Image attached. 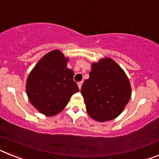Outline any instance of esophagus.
<instances>
[{
    "label": "esophagus",
    "mask_w": 159,
    "mask_h": 159,
    "mask_svg": "<svg viewBox=\"0 0 159 159\" xmlns=\"http://www.w3.org/2000/svg\"><path fill=\"white\" fill-rule=\"evenodd\" d=\"M82 84H83L82 81H81V82H79L78 83V87H79V88H80V89L81 87H82Z\"/></svg>",
    "instance_id": "obj_1"
}]
</instances>
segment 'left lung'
<instances>
[{"label": "left lung", "instance_id": "1", "mask_svg": "<svg viewBox=\"0 0 159 159\" xmlns=\"http://www.w3.org/2000/svg\"><path fill=\"white\" fill-rule=\"evenodd\" d=\"M81 94L90 117L98 122L112 120L122 113L131 96L126 73L111 58L92 64L89 78L84 81Z\"/></svg>", "mask_w": 159, "mask_h": 159}]
</instances>
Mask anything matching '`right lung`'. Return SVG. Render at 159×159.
<instances>
[{
    "mask_svg": "<svg viewBox=\"0 0 159 159\" xmlns=\"http://www.w3.org/2000/svg\"><path fill=\"white\" fill-rule=\"evenodd\" d=\"M68 58L54 50L36 64L29 73L26 92L30 102L40 113L53 116L62 111L73 94L79 92L74 72L67 67Z\"/></svg>",
    "mask_w": 159,
    "mask_h": 159,
    "instance_id": "obj_1",
    "label": "right lung"
}]
</instances>
